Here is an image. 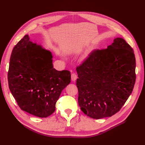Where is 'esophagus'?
<instances>
[{"instance_id": "esophagus-1", "label": "esophagus", "mask_w": 145, "mask_h": 145, "mask_svg": "<svg viewBox=\"0 0 145 145\" xmlns=\"http://www.w3.org/2000/svg\"><path fill=\"white\" fill-rule=\"evenodd\" d=\"M77 76L76 75V74L72 73L71 74V80L72 82H75L77 80Z\"/></svg>"}]
</instances>
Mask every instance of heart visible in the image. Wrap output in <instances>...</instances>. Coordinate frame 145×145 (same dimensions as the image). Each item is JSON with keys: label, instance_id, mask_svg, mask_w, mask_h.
<instances>
[{"label": "heart", "instance_id": "b5f03b06", "mask_svg": "<svg viewBox=\"0 0 145 145\" xmlns=\"http://www.w3.org/2000/svg\"><path fill=\"white\" fill-rule=\"evenodd\" d=\"M90 52H91V49H90V48H89V49H88V50L86 51V52H85V54L83 55L82 57V60L86 59L88 57V56H89V53H90Z\"/></svg>", "mask_w": 145, "mask_h": 145}]
</instances>
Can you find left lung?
<instances>
[{"instance_id": "1", "label": "left lung", "mask_w": 145, "mask_h": 145, "mask_svg": "<svg viewBox=\"0 0 145 145\" xmlns=\"http://www.w3.org/2000/svg\"><path fill=\"white\" fill-rule=\"evenodd\" d=\"M76 71L81 110L95 119L111 117L120 111L133 90L134 51L123 39L117 37L106 49L91 52Z\"/></svg>"}]
</instances>
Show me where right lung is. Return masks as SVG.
Wrapping results in <instances>:
<instances>
[{"instance_id":"1","label":"right lung","mask_w":145,"mask_h":145,"mask_svg":"<svg viewBox=\"0 0 145 145\" xmlns=\"http://www.w3.org/2000/svg\"><path fill=\"white\" fill-rule=\"evenodd\" d=\"M51 52L29 40L28 35L12 51L8 85L22 110L39 117L55 111L62 90L71 82V73L53 68Z\"/></svg>"}]
</instances>
